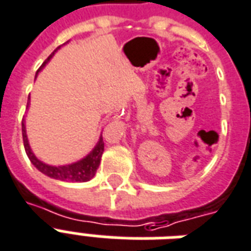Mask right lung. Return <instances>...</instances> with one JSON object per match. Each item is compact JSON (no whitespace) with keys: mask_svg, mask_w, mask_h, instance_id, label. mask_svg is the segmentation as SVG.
I'll return each mask as SVG.
<instances>
[{"mask_svg":"<svg viewBox=\"0 0 251 251\" xmlns=\"http://www.w3.org/2000/svg\"><path fill=\"white\" fill-rule=\"evenodd\" d=\"M60 49V47H57ZM57 49L53 51L51 55H50L46 62L42 64V67L38 70V72L43 68V67L49 63V60L53 56V53L56 52ZM36 72V75H38ZM30 100V97H28ZM22 137H24V145L25 150H26V154H27L28 159L34 166H35L42 174H45L47 176L52 177V179H56V180H64V181H88L91 180L92 177L95 176L97 168L100 166L101 155L104 152V141H102V137H100L99 142L95 146V149L88 154L85 158H83L79 162L72 164H67V166H50V164H46L43 162L38 159L34 152L30 149V145H28L27 135H26V126H25V121H22Z\"/></svg>","mask_w":251,"mask_h":251,"instance_id":"add662e5","label":"right lung"}]
</instances>
